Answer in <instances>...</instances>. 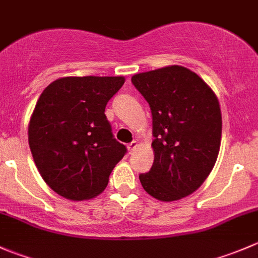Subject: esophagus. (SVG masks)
Wrapping results in <instances>:
<instances>
[{
	"instance_id": "esophagus-1",
	"label": "esophagus",
	"mask_w": 258,
	"mask_h": 258,
	"mask_svg": "<svg viewBox=\"0 0 258 258\" xmlns=\"http://www.w3.org/2000/svg\"><path fill=\"white\" fill-rule=\"evenodd\" d=\"M137 146H139V144H137V141H132L131 144L127 145V148H128V152L132 153V151H134L135 148L137 147Z\"/></svg>"
}]
</instances>
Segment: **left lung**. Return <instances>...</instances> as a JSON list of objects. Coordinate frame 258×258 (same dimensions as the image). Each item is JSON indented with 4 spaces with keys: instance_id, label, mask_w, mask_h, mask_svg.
I'll return each mask as SVG.
<instances>
[{
    "instance_id": "left-lung-1",
    "label": "left lung",
    "mask_w": 258,
    "mask_h": 258,
    "mask_svg": "<svg viewBox=\"0 0 258 258\" xmlns=\"http://www.w3.org/2000/svg\"><path fill=\"white\" fill-rule=\"evenodd\" d=\"M152 113L151 170L140 175L142 187L160 201H176L196 191L215 166L222 117L213 91L199 75L168 66L132 76Z\"/></svg>"
}]
</instances>
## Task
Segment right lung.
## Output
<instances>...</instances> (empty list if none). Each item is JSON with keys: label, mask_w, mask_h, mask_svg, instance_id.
I'll return each instance as SVG.
<instances>
[{"label": "right lung", "mask_w": 258, "mask_h": 258, "mask_svg": "<svg viewBox=\"0 0 258 258\" xmlns=\"http://www.w3.org/2000/svg\"><path fill=\"white\" fill-rule=\"evenodd\" d=\"M124 77H63L49 83L28 124L36 166L56 194L90 200L108 183L126 146L113 137L105 108Z\"/></svg>", "instance_id": "obj_1"}]
</instances>
